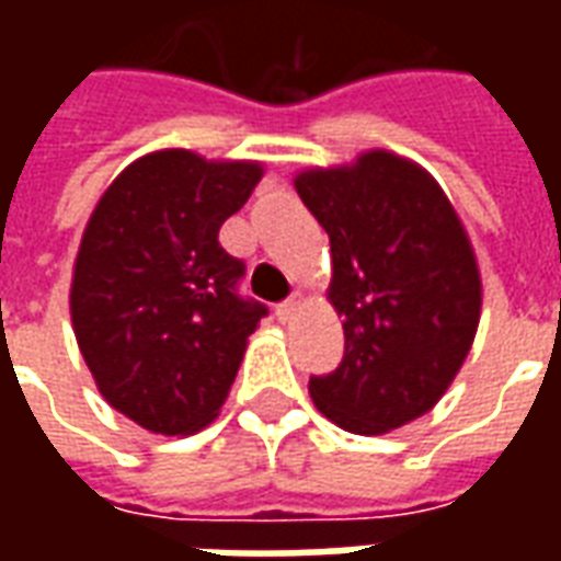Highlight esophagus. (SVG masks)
<instances>
[{
	"label": "esophagus",
	"mask_w": 561,
	"mask_h": 561,
	"mask_svg": "<svg viewBox=\"0 0 561 561\" xmlns=\"http://www.w3.org/2000/svg\"><path fill=\"white\" fill-rule=\"evenodd\" d=\"M304 304H306L304 294H291V297H288L285 304H279V309H276V312H279L282 321H291V318L300 312V306H304Z\"/></svg>",
	"instance_id": "1"
}]
</instances>
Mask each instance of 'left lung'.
Wrapping results in <instances>:
<instances>
[{"label": "left lung", "mask_w": 561, "mask_h": 561, "mask_svg": "<svg viewBox=\"0 0 561 561\" xmlns=\"http://www.w3.org/2000/svg\"><path fill=\"white\" fill-rule=\"evenodd\" d=\"M294 188L330 237L328 300L345 354L309 378L316 409L345 433L381 435L421 417L466 364L481 321V270L433 173L390 149L306 168Z\"/></svg>", "instance_id": "1"}]
</instances>
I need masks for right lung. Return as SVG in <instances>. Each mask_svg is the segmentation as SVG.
Returning a JSON list of instances; mask_svg holds the SVG:
<instances>
[{
	"label": "right lung",
	"mask_w": 561,
	"mask_h": 561,
	"mask_svg": "<svg viewBox=\"0 0 561 561\" xmlns=\"http://www.w3.org/2000/svg\"><path fill=\"white\" fill-rule=\"evenodd\" d=\"M261 161L156 149L104 188L71 273V328L111 409L159 435L216 421L267 309L237 294L243 261L221 221L261 183Z\"/></svg>",
	"instance_id": "1"
}]
</instances>
